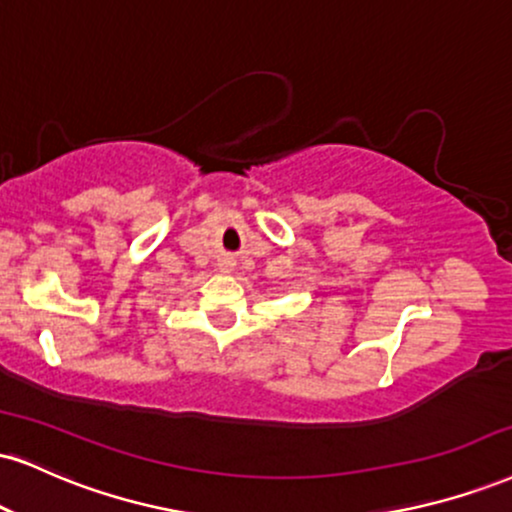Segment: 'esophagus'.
Wrapping results in <instances>:
<instances>
[{
    "label": "esophagus",
    "mask_w": 512,
    "mask_h": 512,
    "mask_svg": "<svg viewBox=\"0 0 512 512\" xmlns=\"http://www.w3.org/2000/svg\"><path fill=\"white\" fill-rule=\"evenodd\" d=\"M219 269H221V272H231V269H233V262L229 260V257H224V260L219 262Z\"/></svg>",
    "instance_id": "1"
}]
</instances>
